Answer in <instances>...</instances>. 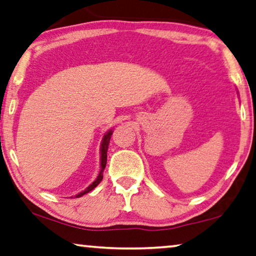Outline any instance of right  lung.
<instances>
[{
	"instance_id": "add662e5",
	"label": "right lung",
	"mask_w": 256,
	"mask_h": 256,
	"mask_svg": "<svg viewBox=\"0 0 256 256\" xmlns=\"http://www.w3.org/2000/svg\"><path fill=\"white\" fill-rule=\"evenodd\" d=\"M112 130H109V131L104 136V138H102L101 148H100L101 170H100V172H98V176L96 177V179H95L93 182H92L88 188H87L86 190H84L82 192H80L79 194H77L76 198H80V196H82L84 194L90 192L92 190H94L101 182L102 178H104V168H106V152H108V146H109V142H110V138H112Z\"/></svg>"
}]
</instances>
